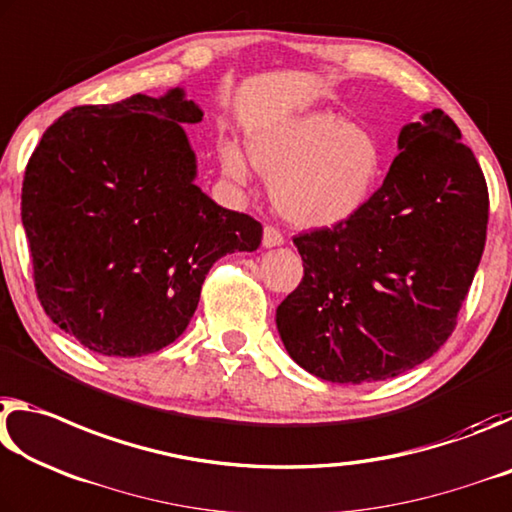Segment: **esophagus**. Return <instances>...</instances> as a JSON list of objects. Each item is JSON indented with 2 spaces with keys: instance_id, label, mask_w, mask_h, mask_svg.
Segmentation results:
<instances>
[{
  "instance_id": "1",
  "label": "esophagus",
  "mask_w": 512,
  "mask_h": 512,
  "mask_svg": "<svg viewBox=\"0 0 512 512\" xmlns=\"http://www.w3.org/2000/svg\"><path fill=\"white\" fill-rule=\"evenodd\" d=\"M283 242H286V238H283V233L276 229V226H272V224H267L265 229H263V247H281Z\"/></svg>"
}]
</instances>
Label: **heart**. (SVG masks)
Returning <instances> with one entry per match:
<instances>
[{
  "mask_svg": "<svg viewBox=\"0 0 512 512\" xmlns=\"http://www.w3.org/2000/svg\"><path fill=\"white\" fill-rule=\"evenodd\" d=\"M249 161L272 179V201L299 226H333L354 215L381 172V147L360 124L331 111L286 117L249 133ZM233 142L220 145L222 172L247 183L251 167Z\"/></svg>",
  "mask_w": 512,
  "mask_h": 512,
  "instance_id": "b5f03b06",
  "label": "heart"
}]
</instances>
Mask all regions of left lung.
Returning <instances> with one entry per match:
<instances>
[{"instance_id": "1", "label": "left lung", "mask_w": 512, "mask_h": 512, "mask_svg": "<svg viewBox=\"0 0 512 512\" xmlns=\"http://www.w3.org/2000/svg\"><path fill=\"white\" fill-rule=\"evenodd\" d=\"M358 211L295 236L304 279L276 308L290 358L331 383L385 381L445 345L481 263L488 186L440 108L399 133Z\"/></svg>"}]
</instances>
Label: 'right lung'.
<instances>
[{"label": "right lung", "mask_w": 512, "mask_h": 512, "mask_svg": "<svg viewBox=\"0 0 512 512\" xmlns=\"http://www.w3.org/2000/svg\"><path fill=\"white\" fill-rule=\"evenodd\" d=\"M181 88L77 106L29 158L22 224L33 281L58 329L102 356L154 354L195 315L217 258L256 251L263 226L195 183Z\"/></svg>", "instance_id": "right-lung-1"}]
</instances>
